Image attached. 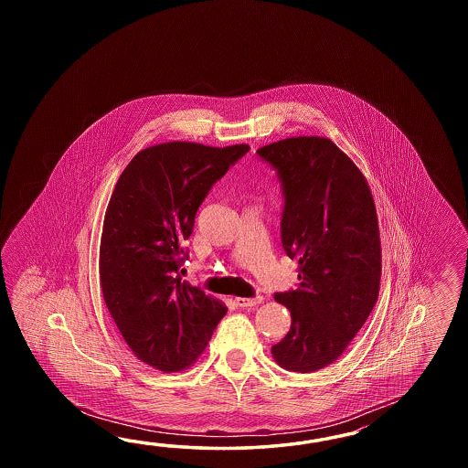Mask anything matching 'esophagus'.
<instances>
[{
  "label": "esophagus",
  "mask_w": 468,
  "mask_h": 468,
  "mask_svg": "<svg viewBox=\"0 0 468 468\" xmlns=\"http://www.w3.org/2000/svg\"><path fill=\"white\" fill-rule=\"evenodd\" d=\"M234 301L238 303V306H240V308H254V306H259L262 303V296H258V298H236Z\"/></svg>",
  "instance_id": "esophagus-1"
}]
</instances>
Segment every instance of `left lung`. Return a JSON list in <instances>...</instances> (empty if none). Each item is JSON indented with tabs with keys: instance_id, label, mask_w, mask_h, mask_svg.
<instances>
[{
	"instance_id": "left-lung-1",
	"label": "left lung",
	"mask_w": 468,
	"mask_h": 468,
	"mask_svg": "<svg viewBox=\"0 0 468 468\" xmlns=\"http://www.w3.org/2000/svg\"><path fill=\"white\" fill-rule=\"evenodd\" d=\"M284 190L282 248L299 264V288L274 299L291 329L272 358L311 373L345 353L378 299L381 242L368 180L326 137H289L258 150Z\"/></svg>"
}]
</instances>
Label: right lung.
<instances>
[{"instance_id":"add662e5","label":"right lung","mask_w":468,"mask_h":468,"mask_svg":"<svg viewBox=\"0 0 468 468\" xmlns=\"http://www.w3.org/2000/svg\"><path fill=\"white\" fill-rule=\"evenodd\" d=\"M248 150L157 144L130 160L112 192L100 240L103 301L132 353L164 373L192 367L228 313L182 281V246L212 184Z\"/></svg>"}]
</instances>
